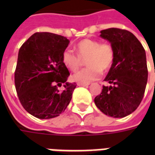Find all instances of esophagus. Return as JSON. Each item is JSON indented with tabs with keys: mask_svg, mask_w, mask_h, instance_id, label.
Returning a JSON list of instances; mask_svg holds the SVG:
<instances>
[{
	"mask_svg": "<svg viewBox=\"0 0 155 155\" xmlns=\"http://www.w3.org/2000/svg\"><path fill=\"white\" fill-rule=\"evenodd\" d=\"M90 84H84V83H77L78 86H84V87H87Z\"/></svg>",
	"mask_w": 155,
	"mask_h": 155,
	"instance_id": "obj_1",
	"label": "esophagus"
}]
</instances>
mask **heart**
Listing matches in <instances>:
<instances>
[{
  "label": "heart",
  "instance_id": "heart-1",
  "mask_svg": "<svg viewBox=\"0 0 155 155\" xmlns=\"http://www.w3.org/2000/svg\"><path fill=\"white\" fill-rule=\"evenodd\" d=\"M77 54L70 49H66L62 54L63 64L71 71L77 70L86 58L87 68L78 71L72 75L73 80L79 83L87 84L98 80L102 71L110 68L114 59L113 47L108 43H100L99 41L86 38L75 46Z\"/></svg>",
  "mask_w": 155,
  "mask_h": 155
}]
</instances>
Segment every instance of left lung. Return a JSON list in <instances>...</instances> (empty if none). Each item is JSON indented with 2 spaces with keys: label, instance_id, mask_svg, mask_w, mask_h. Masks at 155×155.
I'll return each instance as SVG.
<instances>
[{
  "label": "left lung",
  "instance_id": "obj_1",
  "mask_svg": "<svg viewBox=\"0 0 155 155\" xmlns=\"http://www.w3.org/2000/svg\"><path fill=\"white\" fill-rule=\"evenodd\" d=\"M100 36L110 42L114 59L104 79L111 85L103 86L94 102L104 114L125 117L136 110L144 96L148 79L146 51L128 30L109 28Z\"/></svg>",
  "mask_w": 155,
  "mask_h": 155
}]
</instances>
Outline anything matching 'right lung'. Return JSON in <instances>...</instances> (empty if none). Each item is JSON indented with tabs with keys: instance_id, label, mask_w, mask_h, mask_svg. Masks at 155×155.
<instances>
[{
	"instance_id": "add662e5",
	"label": "right lung",
	"mask_w": 155,
	"mask_h": 155,
	"mask_svg": "<svg viewBox=\"0 0 155 155\" xmlns=\"http://www.w3.org/2000/svg\"><path fill=\"white\" fill-rule=\"evenodd\" d=\"M70 41L48 32L35 33L18 52L15 87L21 105L39 119L56 117L70 103L75 83L68 82L70 75L62 54ZM64 85V89L58 87Z\"/></svg>"
}]
</instances>
